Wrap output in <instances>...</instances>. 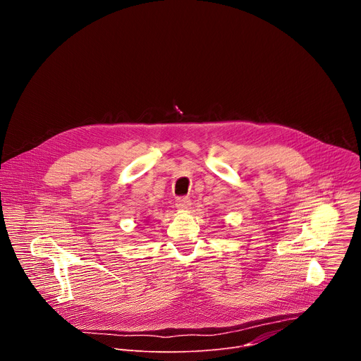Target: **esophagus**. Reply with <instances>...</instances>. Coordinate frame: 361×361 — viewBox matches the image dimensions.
<instances>
[{
    "label": "esophagus",
    "mask_w": 361,
    "mask_h": 361,
    "mask_svg": "<svg viewBox=\"0 0 361 361\" xmlns=\"http://www.w3.org/2000/svg\"><path fill=\"white\" fill-rule=\"evenodd\" d=\"M190 205H191V201L188 197H177L176 198V207L178 210H187V209H190Z\"/></svg>",
    "instance_id": "esophagus-1"
}]
</instances>
